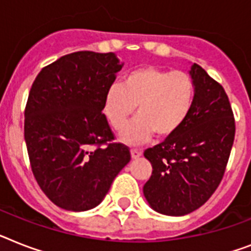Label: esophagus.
Here are the masks:
<instances>
[{
	"instance_id": "esophagus-1",
	"label": "esophagus",
	"mask_w": 251,
	"mask_h": 251,
	"mask_svg": "<svg viewBox=\"0 0 251 251\" xmlns=\"http://www.w3.org/2000/svg\"><path fill=\"white\" fill-rule=\"evenodd\" d=\"M130 153H131V158H139L140 156H142V151L132 148V150L130 151Z\"/></svg>"
}]
</instances>
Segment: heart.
I'll list each match as a JSON object with an SVG mask.
<instances>
[{
    "instance_id": "b5f03b06",
    "label": "heart",
    "mask_w": 251,
    "mask_h": 251,
    "mask_svg": "<svg viewBox=\"0 0 251 251\" xmlns=\"http://www.w3.org/2000/svg\"><path fill=\"white\" fill-rule=\"evenodd\" d=\"M196 98L193 77L183 71L158 67L134 69L122 85L113 83L104 98V113L115 130L122 129L136 109V117L121 134L129 144H142L156 134L165 139L188 119Z\"/></svg>"
}]
</instances>
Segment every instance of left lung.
Instances as JSON below:
<instances>
[{
	"label": "left lung",
	"instance_id": "1",
	"mask_svg": "<svg viewBox=\"0 0 251 251\" xmlns=\"http://www.w3.org/2000/svg\"><path fill=\"white\" fill-rule=\"evenodd\" d=\"M191 76L196 98L178 131L144 151L152 175L143 193L153 210L180 217L202 206L223 179L235 140V117L221 83L199 64Z\"/></svg>",
	"mask_w": 251,
	"mask_h": 251
}]
</instances>
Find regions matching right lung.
Segmentation results:
<instances>
[{
	"label": "right lung",
	"instance_id": "add662e5",
	"mask_svg": "<svg viewBox=\"0 0 251 251\" xmlns=\"http://www.w3.org/2000/svg\"><path fill=\"white\" fill-rule=\"evenodd\" d=\"M121 68L113 52H72L41 69L30 87L24 111L30 168L42 192L64 210L99 205L131 158L129 147L113 143L101 112Z\"/></svg>",
	"mask_w": 251,
	"mask_h": 251
}]
</instances>
